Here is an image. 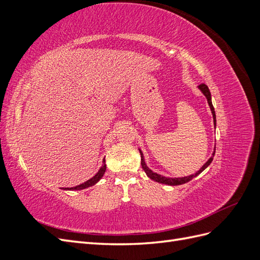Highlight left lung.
<instances>
[{
    "mask_svg": "<svg viewBox=\"0 0 260 260\" xmlns=\"http://www.w3.org/2000/svg\"><path fill=\"white\" fill-rule=\"evenodd\" d=\"M199 89L201 90V92H202V93L204 94V95H205V98L207 99L208 105H209V107H210V111H211V114H212V118H214V124H215V127H216V114H215V108H214V106H212V103H211V95H210V91H209V89H208V86H207L206 84L202 83V84L199 85ZM139 152H140V155H141V165H142V168H143V170L145 171V174L147 175V177H148L149 179H152V180L156 181V182L162 183V184L180 185V184H183V183L188 182V181H191V180H192L193 178H195V177H198L202 171H204V170H205V169L209 166L210 162L212 161V159H214V155H215V152H216V147H215V149H214V152H212V155H211L210 158H209L205 164L203 165V166L201 167V169H200L198 172H195L194 175H190V176L182 177V178H169V177H165V176L156 174V172L152 171L151 169H149V168L147 167V165H146L145 159H144L143 153H142V151H141L140 148H139Z\"/></svg>",
    "mask_w": 260,
    "mask_h": 260,
    "instance_id": "8db88e82",
    "label": "left lung"
}]
</instances>
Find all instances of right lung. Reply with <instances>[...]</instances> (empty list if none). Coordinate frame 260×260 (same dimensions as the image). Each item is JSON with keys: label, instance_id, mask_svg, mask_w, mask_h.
<instances>
[{"label": "right lung", "instance_id": "1", "mask_svg": "<svg viewBox=\"0 0 260 260\" xmlns=\"http://www.w3.org/2000/svg\"><path fill=\"white\" fill-rule=\"evenodd\" d=\"M106 171V164H105V158L103 159V165H102V167L100 168V170L96 172L95 176H93L91 179H89L88 181H85V182L79 184V185H76L74 187H62V190H66V191H78V190H84L86 187H90L94 184H96L99 181L103 178L104 174Z\"/></svg>", "mask_w": 260, "mask_h": 260}]
</instances>
